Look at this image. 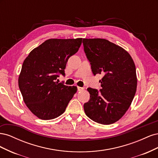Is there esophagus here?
<instances>
[{"label": "esophagus", "mask_w": 158, "mask_h": 158, "mask_svg": "<svg viewBox=\"0 0 158 158\" xmlns=\"http://www.w3.org/2000/svg\"><path fill=\"white\" fill-rule=\"evenodd\" d=\"M78 91H79V92H80V91H82V90H84V88H82V87H79V86H78Z\"/></svg>", "instance_id": "obj_1"}]
</instances>
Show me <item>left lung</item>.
<instances>
[{
	"instance_id": "8db88e82",
	"label": "left lung",
	"mask_w": 158,
	"mask_h": 158,
	"mask_svg": "<svg viewBox=\"0 0 158 158\" xmlns=\"http://www.w3.org/2000/svg\"><path fill=\"white\" fill-rule=\"evenodd\" d=\"M84 50L93 74L103 76L99 90L88 88V102L84 104L92 121L110 125L120 119L130 107L136 91L135 64L122 47L104 39H83Z\"/></svg>"
}]
</instances>
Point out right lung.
Masks as SVG:
<instances>
[{"mask_svg": "<svg viewBox=\"0 0 158 158\" xmlns=\"http://www.w3.org/2000/svg\"><path fill=\"white\" fill-rule=\"evenodd\" d=\"M82 38L50 39L32 50L22 64L18 78L19 88L27 107L43 120L63 114L77 91L56 82L65 75L66 63L78 52Z\"/></svg>", "mask_w": 158, "mask_h": 158, "instance_id": "add662e5", "label": "right lung"}]
</instances>
